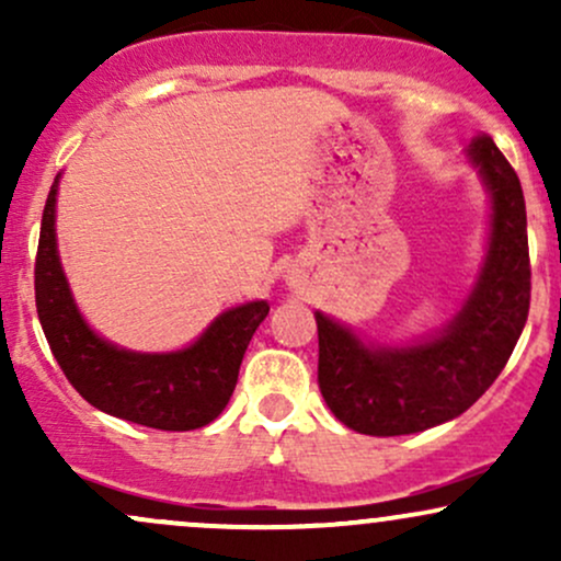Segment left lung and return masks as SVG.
<instances>
[{"mask_svg": "<svg viewBox=\"0 0 561 561\" xmlns=\"http://www.w3.org/2000/svg\"><path fill=\"white\" fill-rule=\"evenodd\" d=\"M467 158L491 192V237L474 289L435 337L414 345H364L317 311L319 390L345 427L364 435H411L465 414L501 375L530 311L525 197L488 134Z\"/></svg>", "mask_w": 561, "mask_h": 561, "instance_id": "left-lung-1", "label": "left lung"}]
</instances>
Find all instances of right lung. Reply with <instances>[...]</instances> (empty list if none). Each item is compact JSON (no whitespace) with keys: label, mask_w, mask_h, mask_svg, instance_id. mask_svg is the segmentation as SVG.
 Wrapping results in <instances>:
<instances>
[{"label":"right lung","mask_w":561,"mask_h":561,"mask_svg":"<svg viewBox=\"0 0 561 561\" xmlns=\"http://www.w3.org/2000/svg\"><path fill=\"white\" fill-rule=\"evenodd\" d=\"M57 182L60 173L44 205L34 287L38 321L62 375L83 401L118 420L171 433L214 422L234 392L242 356L268 302L231 308L176 353H137L107 343L89 330L62 274L55 240Z\"/></svg>","instance_id":"right-lung-1"}]
</instances>
